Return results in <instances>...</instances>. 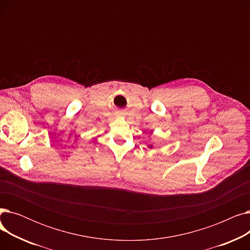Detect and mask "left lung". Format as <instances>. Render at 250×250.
<instances>
[{
	"instance_id": "1",
	"label": "left lung",
	"mask_w": 250,
	"mask_h": 250,
	"mask_svg": "<svg viewBox=\"0 0 250 250\" xmlns=\"http://www.w3.org/2000/svg\"><path fill=\"white\" fill-rule=\"evenodd\" d=\"M149 148H153V146H152V145H149Z\"/></svg>"
}]
</instances>
